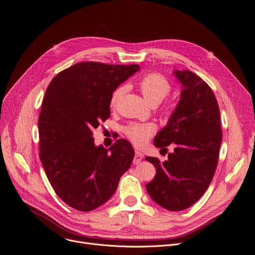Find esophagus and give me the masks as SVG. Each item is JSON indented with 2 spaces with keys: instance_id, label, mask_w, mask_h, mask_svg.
Segmentation results:
<instances>
[{
  "instance_id": "1",
  "label": "esophagus",
  "mask_w": 255,
  "mask_h": 255,
  "mask_svg": "<svg viewBox=\"0 0 255 255\" xmlns=\"http://www.w3.org/2000/svg\"><path fill=\"white\" fill-rule=\"evenodd\" d=\"M142 159H143V154H142L140 151L135 150V152H134V157H133V163H134V164H138V163L141 162Z\"/></svg>"
}]
</instances>
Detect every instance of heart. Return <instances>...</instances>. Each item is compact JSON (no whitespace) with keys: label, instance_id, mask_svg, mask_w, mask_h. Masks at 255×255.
Segmentation results:
<instances>
[{"label":"heart","instance_id":"b5f03b06","mask_svg":"<svg viewBox=\"0 0 255 255\" xmlns=\"http://www.w3.org/2000/svg\"><path fill=\"white\" fill-rule=\"evenodd\" d=\"M139 89L145 99L151 105H157L168 96L171 90L169 82L164 76L157 73H149L143 76L139 84ZM125 93L124 87H117L111 94L110 106L114 108L119 104ZM125 133L135 145H143L155 131V126L152 124L131 123L125 128Z\"/></svg>","mask_w":255,"mask_h":255}]
</instances>
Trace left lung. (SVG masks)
I'll return each instance as SVG.
<instances>
[{
    "label": "left lung",
    "instance_id": "left-lung-1",
    "mask_svg": "<svg viewBox=\"0 0 255 255\" xmlns=\"http://www.w3.org/2000/svg\"><path fill=\"white\" fill-rule=\"evenodd\" d=\"M182 84L181 99L167 125L154 138L155 147L167 152V160L145 157L156 168L146 190L154 202L181 211L200 199L218 165L223 139L220 108L212 90L190 70H174Z\"/></svg>",
    "mask_w": 255,
    "mask_h": 255
}]
</instances>
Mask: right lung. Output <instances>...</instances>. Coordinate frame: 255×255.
Returning a JSON list of instances; mask_svg holds the SVG:
<instances>
[{"mask_svg":"<svg viewBox=\"0 0 255 255\" xmlns=\"http://www.w3.org/2000/svg\"><path fill=\"white\" fill-rule=\"evenodd\" d=\"M139 69L81 62L58 73L47 88L38 116L40 159L55 193L76 210L108 201L131 164L128 141L97 147L92 129L109 119L112 92Z\"/></svg>","mask_w":255,"mask_h":255,"instance_id":"right-lung-1","label":"right lung"}]
</instances>
